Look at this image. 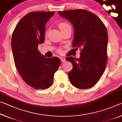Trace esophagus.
<instances>
[{
    "instance_id": "obj_1",
    "label": "esophagus",
    "mask_w": 122,
    "mask_h": 122,
    "mask_svg": "<svg viewBox=\"0 0 122 122\" xmlns=\"http://www.w3.org/2000/svg\"><path fill=\"white\" fill-rule=\"evenodd\" d=\"M60 60H61V61L62 62H65V61H66V59L63 57H61Z\"/></svg>"
}]
</instances>
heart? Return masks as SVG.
I'll list each match as a JSON object with an SVG mask.
<instances>
[{
	"mask_svg": "<svg viewBox=\"0 0 122 122\" xmlns=\"http://www.w3.org/2000/svg\"><path fill=\"white\" fill-rule=\"evenodd\" d=\"M69 26H71L69 25V24H68L66 22H62L59 24V27L60 28V30H62L63 29Z\"/></svg>",
	"mask_w": 122,
	"mask_h": 122,
	"instance_id": "1",
	"label": "heart"
}]
</instances>
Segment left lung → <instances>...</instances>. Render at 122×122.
<instances>
[{
    "label": "left lung",
    "instance_id": "left-lung-1",
    "mask_svg": "<svg viewBox=\"0 0 122 122\" xmlns=\"http://www.w3.org/2000/svg\"><path fill=\"white\" fill-rule=\"evenodd\" d=\"M58 13L73 25V47L81 48L80 58L66 59L73 66L68 74L69 81L78 89L90 88L97 83L106 69L108 40L106 27L97 16L86 10H73Z\"/></svg>",
    "mask_w": 122,
    "mask_h": 122
}]
</instances>
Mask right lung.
<instances>
[{
    "label": "right lung",
    "instance_id": "1",
    "mask_svg": "<svg viewBox=\"0 0 122 122\" xmlns=\"http://www.w3.org/2000/svg\"><path fill=\"white\" fill-rule=\"evenodd\" d=\"M54 12H33L18 22L12 36L11 46L15 67L25 83L36 89L52 85L60 59L41 55L38 45L45 40V26Z\"/></svg>",
    "mask_w": 122,
    "mask_h": 122
}]
</instances>
